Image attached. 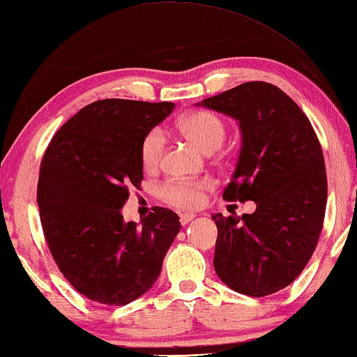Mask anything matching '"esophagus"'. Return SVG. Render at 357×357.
Wrapping results in <instances>:
<instances>
[{"label": "esophagus", "instance_id": "1", "mask_svg": "<svg viewBox=\"0 0 357 357\" xmlns=\"http://www.w3.org/2000/svg\"><path fill=\"white\" fill-rule=\"evenodd\" d=\"M193 218H195V213L185 212V213H181V215H179V222H181V225H187L189 222H192Z\"/></svg>", "mask_w": 357, "mask_h": 357}]
</instances>
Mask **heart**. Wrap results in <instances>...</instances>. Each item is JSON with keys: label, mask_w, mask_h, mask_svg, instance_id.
I'll return each instance as SVG.
<instances>
[{"label": "heart", "mask_w": 357, "mask_h": 357, "mask_svg": "<svg viewBox=\"0 0 357 357\" xmlns=\"http://www.w3.org/2000/svg\"><path fill=\"white\" fill-rule=\"evenodd\" d=\"M178 129L187 139L199 146L203 151H215L226 137V123L218 115L209 111H192L178 120ZM167 139L160 128H151L140 144V160L146 170H154L160 165L165 154ZM213 187L209 178L165 179L156 187V195L164 203L181 207V209H195L203 204L204 193Z\"/></svg>", "instance_id": "obj_1"}]
</instances>
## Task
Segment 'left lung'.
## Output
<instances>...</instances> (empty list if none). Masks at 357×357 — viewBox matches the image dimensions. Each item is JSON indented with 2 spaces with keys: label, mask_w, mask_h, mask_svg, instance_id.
Listing matches in <instances>:
<instances>
[{
  "label": "left lung",
  "mask_w": 357,
  "mask_h": 357,
  "mask_svg": "<svg viewBox=\"0 0 357 357\" xmlns=\"http://www.w3.org/2000/svg\"><path fill=\"white\" fill-rule=\"evenodd\" d=\"M203 106L234 116L242 129L223 199L256 203L242 217L212 215L213 268L238 294H276L306 267L325 222L328 179L319 137L300 106L270 82H243Z\"/></svg>",
  "instance_id": "1"
}]
</instances>
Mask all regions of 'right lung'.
Returning <instances> with one entry per match:
<instances>
[{
	"label": "right lung",
	"mask_w": 357,
	"mask_h": 357,
	"mask_svg": "<svg viewBox=\"0 0 357 357\" xmlns=\"http://www.w3.org/2000/svg\"><path fill=\"white\" fill-rule=\"evenodd\" d=\"M173 102L109 98L62 125L40 162L37 204L45 241L61 273L89 300L125 306L160 275L181 229L179 217L154 206L142 225L123 220L129 187H140V144Z\"/></svg>",
	"instance_id": "obj_1"
}]
</instances>
